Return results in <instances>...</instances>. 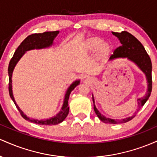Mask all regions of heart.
<instances>
[{
    "instance_id": "heart-1",
    "label": "heart",
    "mask_w": 157,
    "mask_h": 157,
    "mask_svg": "<svg viewBox=\"0 0 157 157\" xmlns=\"http://www.w3.org/2000/svg\"><path fill=\"white\" fill-rule=\"evenodd\" d=\"M101 43L102 41L100 39H91L88 41L87 44H86V47L89 49H95V48L100 46Z\"/></svg>"
}]
</instances>
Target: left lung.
I'll list each match as a JSON object with an SVG mask.
<instances>
[{"mask_svg":"<svg viewBox=\"0 0 157 157\" xmlns=\"http://www.w3.org/2000/svg\"><path fill=\"white\" fill-rule=\"evenodd\" d=\"M112 34L117 37H118L121 46H119L113 51V54L111 55L109 60H113V59L118 58V57H127L128 60L136 64V66L145 73V76H146L147 83H148L147 84V93L145 96H144L142 98L137 99L138 109H140L142 106L145 105V102L148 100L151 91H152V76H151L152 63H151V58L141 43L129 32L123 31L119 33V32H112ZM92 100L94 103V110L95 113H96L99 119L105 123H125V122L130 121L136 116V115H133L131 117H128L122 119L120 120L106 118L97 109L96 106L94 105V100L93 95Z\"/></svg>","mask_w":157,"mask_h":157,"instance_id":"left-lung-1","label":"left lung"}]
</instances>
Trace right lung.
<instances>
[{
	"label": "right lung",
	"mask_w": 157,
	"mask_h": 157,
	"mask_svg": "<svg viewBox=\"0 0 157 157\" xmlns=\"http://www.w3.org/2000/svg\"><path fill=\"white\" fill-rule=\"evenodd\" d=\"M59 34V31L55 32H45L44 33H35L32 35H29L21 43V45L17 47L16 51L15 52L13 57L11 59L10 64H9L8 68V74H9V92H10V97L13 100L14 103L15 104L16 107L18 109L19 112L21 113V115L24 118L25 120H29L32 122L39 124V125H57V124L60 123L66 119L67 117L68 111H69V107H68V99H69V95L74 89L80 84V80H76L73 82L71 86L68 87V89L66 91V95H65L63 104L62 108H61L60 111L57 113V115L53 117L48 119L46 120H31L30 118L27 117L26 115L24 113L20 108L16 104L15 99H14L13 94H12V76L13 70L15 68V66L18 62L20 59L22 57V56L24 55L25 52L29 50L35 49V48H44L46 47H49L53 44L54 39L55 38L56 36Z\"/></svg>",
	"instance_id": "obj_1"
}]
</instances>
